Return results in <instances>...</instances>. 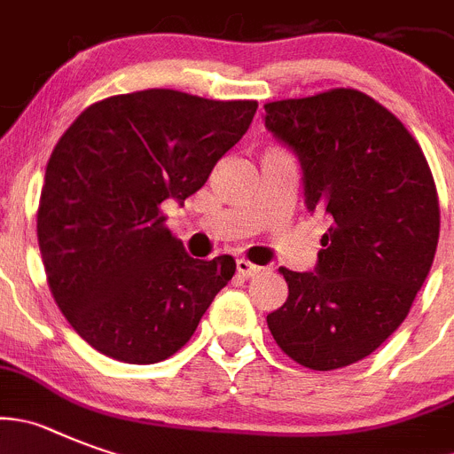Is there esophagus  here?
Here are the masks:
<instances>
[{"label":"esophagus","instance_id":"obj_1","mask_svg":"<svg viewBox=\"0 0 454 454\" xmlns=\"http://www.w3.org/2000/svg\"><path fill=\"white\" fill-rule=\"evenodd\" d=\"M236 270H239L240 277H245V278L254 277V274H259V272H261L259 265L249 263L247 259H239V261H236Z\"/></svg>","mask_w":454,"mask_h":454}]
</instances>
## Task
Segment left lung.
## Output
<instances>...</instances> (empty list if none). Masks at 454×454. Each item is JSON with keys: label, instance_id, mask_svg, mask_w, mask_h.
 I'll list each match as a JSON object with an SVG mask.
<instances>
[{"label": "left lung", "instance_id": "8db88e82", "mask_svg": "<svg viewBox=\"0 0 454 454\" xmlns=\"http://www.w3.org/2000/svg\"><path fill=\"white\" fill-rule=\"evenodd\" d=\"M265 128L297 155L306 209L331 223L313 272L278 270L288 299L268 315L270 333L303 367H347L401 326L430 272V166L396 116L357 90L268 103Z\"/></svg>", "mask_w": 454, "mask_h": 454}]
</instances>
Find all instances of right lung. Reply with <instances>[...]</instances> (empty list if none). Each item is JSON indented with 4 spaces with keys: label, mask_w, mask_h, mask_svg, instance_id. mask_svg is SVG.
I'll return each mask as SVG.
<instances>
[{
    "label": "right lung",
    "mask_w": 454,
    "mask_h": 454,
    "mask_svg": "<svg viewBox=\"0 0 454 454\" xmlns=\"http://www.w3.org/2000/svg\"><path fill=\"white\" fill-rule=\"evenodd\" d=\"M256 101L176 90L119 94L81 112L49 157L37 243L58 309L87 344L128 364L180 351L236 272L193 259L161 202L202 189L247 132Z\"/></svg>",
    "instance_id": "add662e5"
}]
</instances>
